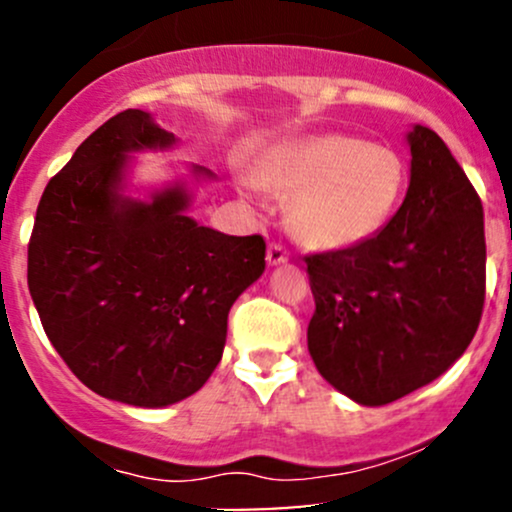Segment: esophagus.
<instances>
[{"label": "esophagus", "instance_id": "34e87169", "mask_svg": "<svg viewBox=\"0 0 512 512\" xmlns=\"http://www.w3.org/2000/svg\"><path fill=\"white\" fill-rule=\"evenodd\" d=\"M286 260H289V250L284 248V245L279 243H272L267 248V262L272 264V267H276V264H284Z\"/></svg>", "mask_w": 512, "mask_h": 512}]
</instances>
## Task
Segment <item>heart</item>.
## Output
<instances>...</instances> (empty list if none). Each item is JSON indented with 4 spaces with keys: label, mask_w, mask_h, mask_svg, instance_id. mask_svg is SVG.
Wrapping results in <instances>:
<instances>
[{
    "label": "heart",
    "mask_w": 512,
    "mask_h": 512,
    "mask_svg": "<svg viewBox=\"0 0 512 512\" xmlns=\"http://www.w3.org/2000/svg\"><path fill=\"white\" fill-rule=\"evenodd\" d=\"M255 178L293 197L291 226L315 250L368 243L392 221L407 195L409 170L390 146L351 134H317L267 151Z\"/></svg>",
    "instance_id": "heart-1"
}]
</instances>
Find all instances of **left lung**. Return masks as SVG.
<instances>
[{
  "label": "left lung",
  "mask_w": 512,
  "mask_h": 512,
  "mask_svg": "<svg viewBox=\"0 0 512 512\" xmlns=\"http://www.w3.org/2000/svg\"><path fill=\"white\" fill-rule=\"evenodd\" d=\"M411 180L383 231L305 257L322 378L383 407L443 375L477 334L486 296L484 207L433 129L409 132Z\"/></svg>",
  "instance_id": "1"
}]
</instances>
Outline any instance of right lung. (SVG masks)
<instances>
[{
	"instance_id": "add662e5",
	"label": "right lung",
	"mask_w": 512,
	"mask_h": 512,
	"mask_svg": "<svg viewBox=\"0 0 512 512\" xmlns=\"http://www.w3.org/2000/svg\"><path fill=\"white\" fill-rule=\"evenodd\" d=\"M173 144L144 110L110 117L48 182L28 243V289L57 354L96 395L151 409L207 383L267 250L190 219L185 185L122 195L127 154Z\"/></svg>"
}]
</instances>
